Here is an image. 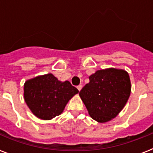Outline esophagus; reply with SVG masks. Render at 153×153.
Listing matches in <instances>:
<instances>
[{
	"label": "esophagus",
	"instance_id": "esophagus-1",
	"mask_svg": "<svg viewBox=\"0 0 153 153\" xmlns=\"http://www.w3.org/2000/svg\"><path fill=\"white\" fill-rule=\"evenodd\" d=\"M76 88L78 89V90H79V91H80L81 89L83 88V86H82V85H79V86H77V87H76Z\"/></svg>",
	"mask_w": 153,
	"mask_h": 153
}]
</instances>
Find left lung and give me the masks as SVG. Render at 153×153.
I'll list each match as a JSON object with an SVG mask.
<instances>
[{
  "label": "left lung",
  "instance_id": "left-lung-1",
  "mask_svg": "<svg viewBox=\"0 0 153 153\" xmlns=\"http://www.w3.org/2000/svg\"><path fill=\"white\" fill-rule=\"evenodd\" d=\"M90 83L79 92L90 117L99 123L115 118L123 109L131 93L129 74L109 68L90 76Z\"/></svg>",
  "mask_w": 153,
  "mask_h": 153
}]
</instances>
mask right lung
<instances>
[{"label": "right lung", "mask_w": 153, "mask_h": 153, "mask_svg": "<svg viewBox=\"0 0 153 153\" xmlns=\"http://www.w3.org/2000/svg\"><path fill=\"white\" fill-rule=\"evenodd\" d=\"M24 91V100L31 112L44 120L61 114L68 101L79 93L69 81H59L52 74L27 80Z\"/></svg>", "instance_id": "obj_1"}]
</instances>
